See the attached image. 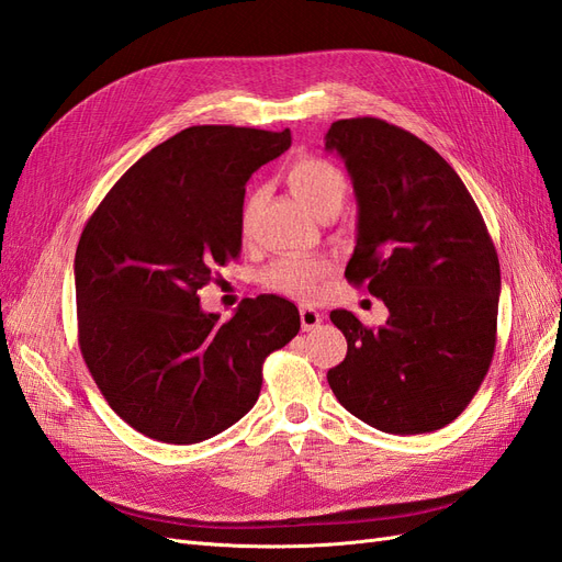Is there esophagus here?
<instances>
[{
	"mask_svg": "<svg viewBox=\"0 0 562 562\" xmlns=\"http://www.w3.org/2000/svg\"><path fill=\"white\" fill-rule=\"evenodd\" d=\"M321 321H323L321 312H316L312 307H300V326L304 333L316 330L321 326Z\"/></svg>",
	"mask_w": 562,
	"mask_h": 562,
	"instance_id": "1",
	"label": "esophagus"
}]
</instances>
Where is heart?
<instances>
[{
	"mask_svg": "<svg viewBox=\"0 0 562 562\" xmlns=\"http://www.w3.org/2000/svg\"><path fill=\"white\" fill-rule=\"evenodd\" d=\"M285 182L291 192L300 199V203L312 215L321 217L326 213H337L342 209L347 196V178L339 168L321 157H302L295 159L285 171ZM260 194H250L244 213H241V232H250L252 215L258 211ZM328 274V265L323 260L300 258V255H288L271 262L265 274L262 283L269 291H277L283 295H291L297 300H314L321 293V283Z\"/></svg>",
	"mask_w": 562,
	"mask_h": 562,
	"instance_id": "1",
	"label": "heart"
}]
</instances>
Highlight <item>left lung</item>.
Here are the masks:
<instances>
[{
    "instance_id": "obj_1",
    "label": "left lung",
    "mask_w": 562,
    "mask_h": 562,
    "mask_svg": "<svg viewBox=\"0 0 562 562\" xmlns=\"http://www.w3.org/2000/svg\"><path fill=\"white\" fill-rule=\"evenodd\" d=\"M326 149L345 159L359 203L345 277L389 310L380 328L330 312L347 356L328 384L380 431H436L462 415L495 353V244L462 178L417 135L375 116L339 119Z\"/></svg>"
}]
</instances>
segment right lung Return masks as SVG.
Returning <instances> with one entry per match:
<instances>
[{
    "instance_id": "obj_1",
    "label": "right lung",
    "mask_w": 562,
    "mask_h": 562,
    "mask_svg": "<svg viewBox=\"0 0 562 562\" xmlns=\"http://www.w3.org/2000/svg\"><path fill=\"white\" fill-rule=\"evenodd\" d=\"M291 131L190 126L135 161L89 217L75 255L79 349L135 431L192 446L239 422L262 363L300 330L293 302L260 295L229 321L199 288L239 258L246 182Z\"/></svg>"
}]
</instances>
